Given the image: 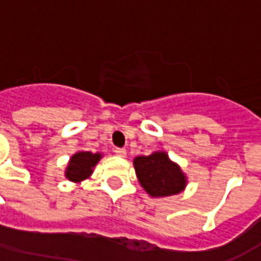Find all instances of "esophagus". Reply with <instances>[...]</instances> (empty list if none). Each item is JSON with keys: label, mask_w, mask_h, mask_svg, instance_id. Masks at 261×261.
Here are the masks:
<instances>
[{"label": "esophagus", "mask_w": 261, "mask_h": 261, "mask_svg": "<svg viewBox=\"0 0 261 261\" xmlns=\"http://www.w3.org/2000/svg\"><path fill=\"white\" fill-rule=\"evenodd\" d=\"M114 153H116V155H119V156H121V158H124L127 151H125L124 148H114Z\"/></svg>", "instance_id": "esophagus-1"}]
</instances>
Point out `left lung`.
<instances>
[{"instance_id":"left-lung-1","label":"left lung","mask_w":261,"mask_h":261,"mask_svg":"<svg viewBox=\"0 0 261 261\" xmlns=\"http://www.w3.org/2000/svg\"><path fill=\"white\" fill-rule=\"evenodd\" d=\"M137 177L145 192L152 197H168L180 193L186 186V177L180 168L170 162L165 152L134 159Z\"/></svg>"}]
</instances>
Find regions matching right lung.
<instances>
[{
	"label": "right lung",
	"mask_w": 261,
	"mask_h": 261,
	"mask_svg": "<svg viewBox=\"0 0 261 261\" xmlns=\"http://www.w3.org/2000/svg\"><path fill=\"white\" fill-rule=\"evenodd\" d=\"M100 153H91V152H78L75 153L71 158L65 172V176L69 180L81 181L86 179L92 173L93 166L99 162Z\"/></svg>",
	"instance_id": "add662e5"
}]
</instances>
